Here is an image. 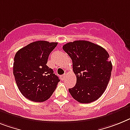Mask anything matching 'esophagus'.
I'll list each match as a JSON object with an SVG mask.
<instances>
[{"label":"esophagus","mask_w":130,"mask_h":130,"mask_svg":"<svg viewBox=\"0 0 130 130\" xmlns=\"http://www.w3.org/2000/svg\"><path fill=\"white\" fill-rule=\"evenodd\" d=\"M66 74H64L61 76V79H62V80H64L65 79H66Z\"/></svg>","instance_id":"1"}]
</instances>
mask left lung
<instances>
[{
  "label": "left lung",
  "mask_w": 130,
  "mask_h": 130,
  "mask_svg": "<svg viewBox=\"0 0 130 130\" xmlns=\"http://www.w3.org/2000/svg\"><path fill=\"white\" fill-rule=\"evenodd\" d=\"M63 50L72 60L76 84L68 89L74 99L82 104L96 101L106 90L112 64L109 54L102 46L86 40L64 44Z\"/></svg>",
  "instance_id": "left-lung-1"
}]
</instances>
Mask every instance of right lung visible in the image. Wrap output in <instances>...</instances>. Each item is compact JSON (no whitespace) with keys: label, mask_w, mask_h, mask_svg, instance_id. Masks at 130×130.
<instances>
[{"label":"right lung","mask_w":130,"mask_h":130,"mask_svg":"<svg viewBox=\"0 0 130 130\" xmlns=\"http://www.w3.org/2000/svg\"><path fill=\"white\" fill-rule=\"evenodd\" d=\"M57 42L36 41L20 49L14 58L13 74L20 92L27 99L42 102L50 98L58 77L46 65Z\"/></svg>","instance_id":"1"}]
</instances>
